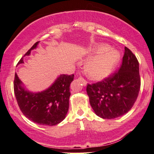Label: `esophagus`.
<instances>
[{
	"mask_svg": "<svg viewBox=\"0 0 154 154\" xmlns=\"http://www.w3.org/2000/svg\"><path fill=\"white\" fill-rule=\"evenodd\" d=\"M79 79L80 80H81V81L82 82V83H83V84H84V86H86V84H87V82H86V79H84V78L82 77H79Z\"/></svg>",
	"mask_w": 154,
	"mask_h": 154,
	"instance_id": "esophagus-1",
	"label": "esophagus"
}]
</instances>
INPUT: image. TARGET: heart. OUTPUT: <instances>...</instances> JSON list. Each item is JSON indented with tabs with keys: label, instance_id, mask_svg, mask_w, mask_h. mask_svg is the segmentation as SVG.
I'll return each instance as SVG.
<instances>
[{
	"label": "heart",
	"instance_id": "obj_1",
	"mask_svg": "<svg viewBox=\"0 0 154 154\" xmlns=\"http://www.w3.org/2000/svg\"><path fill=\"white\" fill-rule=\"evenodd\" d=\"M91 53L95 56L87 63L86 70L94 79H102L108 76L119 60V53L110 49L109 45L100 44L93 47Z\"/></svg>",
	"mask_w": 154,
	"mask_h": 154
}]
</instances>
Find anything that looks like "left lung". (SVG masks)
I'll return each instance as SVG.
<instances>
[{
  "mask_svg": "<svg viewBox=\"0 0 154 154\" xmlns=\"http://www.w3.org/2000/svg\"><path fill=\"white\" fill-rule=\"evenodd\" d=\"M139 72V62L135 55L125 47L120 68L102 81L86 86L95 113L105 119L126 114L139 94L141 85Z\"/></svg>",
  "mask_w": 154,
  "mask_h": 154,
  "instance_id": "obj_1",
  "label": "left lung"
}]
</instances>
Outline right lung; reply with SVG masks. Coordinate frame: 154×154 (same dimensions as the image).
Listing matches in <instances>:
<instances>
[{"mask_svg": "<svg viewBox=\"0 0 154 154\" xmlns=\"http://www.w3.org/2000/svg\"><path fill=\"white\" fill-rule=\"evenodd\" d=\"M39 42L25 54L29 56ZM23 57L18 64L23 63ZM74 75H60L52 85L44 91L32 93L26 90L22 82L15 73L14 91L17 103L26 117L40 125H55L66 118L69 108L70 85Z\"/></svg>", "mask_w": 154, "mask_h": 154, "instance_id": "add662e5", "label": "right lung"}]
</instances>
